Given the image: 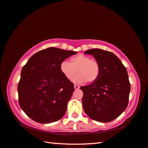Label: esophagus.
I'll return each mask as SVG.
<instances>
[{"mask_svg": "<svg viewBox=\"0 0 148 148\" xmlns=\"http://www.w3.org/2000/svg\"><path fill=\"white\" fill-rule=\"evenodd\" d=\"M74 87L75 89H79V86L77 85H76V84H74Z\"/></svg>", "mask_w": 148, "mask_h": 148, "instance_id": "1", "label": "esophagus"}]
</instances>
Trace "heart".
<instances>
[{"mask_svg":"<svg viewBox=\"0 0 148 148\" xmlns=\"http://www.w3.org/2000/svg\"><path fill=\"white\" fill-rule=\"evenodd\" d=\"M60 70L66 79H71L77 71L79 74L72 79L76 83H83L87 81L95 82L100 74L99 63L95 60H90L87 56L79 54L72 58L71 61L65 60L61 63Z\"/></svg>","mask_w":148,"mask_h":148,"instance_id":"heart-1","label":"heart"}]
</instances>
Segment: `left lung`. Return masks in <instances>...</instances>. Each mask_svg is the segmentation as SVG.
<instances>
[{
	"instance_id": "obj_1",
	"label": "left lung",
	"mask_w": 148,
	"mask_h": 148,
	"mask_svg": "<svg viewBox=\"0 0 148 148\" xmlns=\"http://www.w3.org/2000/svg\"><path fill=\"white\" fill-rule=\"evenodd\" d=\"M100 65L98 79L82 86L83 108L91 119L109 122L119 117L127 108L131 85L127 72L113 53L99 48L86 50Z\"/></svg>"
}]
</instances>
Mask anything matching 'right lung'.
Returning <instances> with one entry per match:
<instances>
[{"mask_svg":"<svg viewBox=\"0 0 148 148\" xmlns=\"http://www.w3.org/2000/svg\"><path fill=\"white\" fill-rule=\"evenodd\" d=\"M77 53L50 47L35 53L23 67L17 87L18 103L28 117L49 123L64 116L74 88L62 74L60 65Z\"/></svg>","mask_w":148,"mask_h":148,"instance_id":"right-lung-1","label":"right lung"}]
</instances>
